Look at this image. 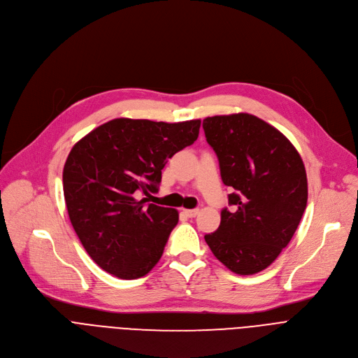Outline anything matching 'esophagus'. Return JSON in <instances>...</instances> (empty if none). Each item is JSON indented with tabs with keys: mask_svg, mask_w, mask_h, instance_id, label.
Instances as JSON below:
<instances>
[{
	"mask_svg": "<svg viewBox=\"0 0 358 358\" xmlns=\"http://www.w3.org/2000/svg\"><path fill=\"white\" fill-rule=\"evenodd\" d=\"M198 210H184V214L188 217V218H194L198 215Z\"/></svg>",
	"mask_w": 358,
	"mask_h": 358,
	"instance_id": "1",
	"label": "esophagus"
}]
</instances>
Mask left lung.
<instances>
[{
    "instance_id": "obj_1",
    "label": "left lung",
    "mask_w": 358,
    "mask_h": 358,
    "mask_svg": "<svg viewBox=\"0 0 358 358\" xmlns=\"http://www.w3.org/2000/svg\"><path fill=\"white\" fill-rule=\"evenodd\" d=\"M203 131L234 192L206 242L229 271L255 275L287 246L308 206V177L294 145L262 119L236 113L203 119Z\"/></svg>"
}]
</instances>
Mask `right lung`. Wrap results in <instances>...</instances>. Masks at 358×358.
<instances>
[{
    "label": "right lung",
    "instance_id": "add662e5",
    "mask_svg": "<svg viewBox=\"0 0 358 358\" xmlns=\"http://www.w3.org/2000/svg\"><path fill=\"white\" fill-rule=\"evenodd\" d=\"M201 120L115 119L80 138L64 167L69 220L89 257L120 279L147 275L160 261L178 211L148 203L162 170L191 145Z\"/></svg>",
    "mask_w": 358,
    "mask_h": 358
}]
</instances>
